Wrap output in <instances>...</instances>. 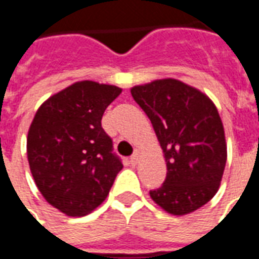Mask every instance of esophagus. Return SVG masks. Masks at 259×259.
Here are the masks:
<instances>
[{
  "instance_id": "34e87169",
  "label": "esophagus",
  "mask_w": 259,
  "mask_h": 259,
  "mask_svg": "<svg viewBox=\"0 0 259 259\" xmlns=\"http://www.w3.org/2000/svg\"><path fill=\"white\" fill-rule=\"evenodd\" d=\"M139 159H140V150H136L135 154L130 157V163H132V165H136V163L139 162Z\"/></svg>"
}]
</instances>
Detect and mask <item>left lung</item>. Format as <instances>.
<instances>
[{
	"label": "left lung",
	"instance_id": "8db88e82",
	"mask_svg": "<svg viewBox=\"0 0 259 259\" xmlns=\"http://www.w3.org/2000/svg\"><path fill=\"white\" fill-rule=\"evenodd\" d=\"M130 93L151 120L168 169L162 186L150 191L154 202L178 217L205 205L221 186L228 158L215 104L176 79L135 85Z\"/></svg>",
	"mask_w": 259,
	"mask_h": 259
}]
</instances>
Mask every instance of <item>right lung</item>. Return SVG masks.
<instances>
[{
	"instance_id": "add662e5",
	"label": "right lung",
	"mask_w": 259,
	"mask_h": 259,
	"mask_svg": "<svg viewBox=\"0 0 259 259\" xmlns=\"http://www.w3.org/2000/svg\"><path fill=\"white\" fill-rule=\"evenodd\" d=\"M122 93L112 84L81 80L37 109L27 133V159L37 189L68 217L94 211L123 168L101 127L107 107Z\"/></svg>"
}]
</instances>
